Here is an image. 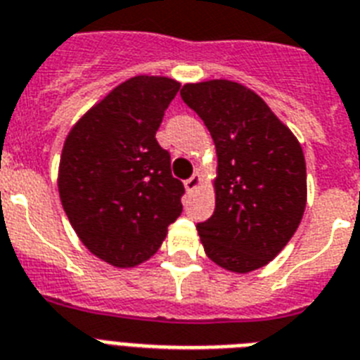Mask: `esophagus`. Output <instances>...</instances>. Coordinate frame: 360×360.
I'll list each match as a JSON object with an SVG mask.
<instances>
[{"mask_svg": "<svg viewBox=\"0 0 360 360\" xmlns=\"http://www.w3.org/2000/svg\"><path fill=\"white\" fill-rule=\"evenodd\" d=\"M201 181H203V177H201L200 174H194V175H192V177H190V179H186V181H185L186 192H188V194H192L194 190L200 188Z\"/></svg>", "mask_w": 360, "mask_h": 360, "instance_id": "obj_1", "label": "esophagus"}]
</instances>
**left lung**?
<instances>
[{
    "instance_id": "left-lung-1",
    "label": "left lung",
    "mask_w": 360,
    "mask_h": 360,
    "mask_svg": "<svg viewBox=\"0 0 360 360\" xmlns=\"http://www.w3.org/2000/svg\"><path fill=\"white\" fill-rule=\"evenodd\" d=\"M181 98L203 120L218 155L214 214L198 224L207 257L235 274L259 270L288 244L305 212L302 146L240 83H188Z\"/></svg>"
}]
</instances>
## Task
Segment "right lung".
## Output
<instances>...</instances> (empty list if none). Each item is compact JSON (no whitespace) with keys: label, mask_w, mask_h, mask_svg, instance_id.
I'll return each instance as SVG.
<instances>
[{"label":"right lung","mask_w":360,"mask_h":360,"mask_svg":"<svg viewBox=\"0 0 360 360\" xmlns=\"http://www.w3.org/2000/svg\"><path fill=\"white\" fill-rule=\"evenodd\" d=\"M181 84L136 75L79 118L64 140L58 195L86 250L116 268L157 253L181 214L185 186L155 139Z\"/></svg>","instance_id":"1"}]
</instances>
